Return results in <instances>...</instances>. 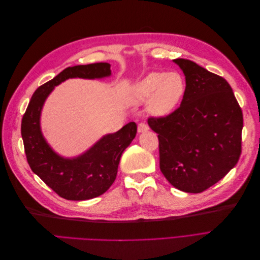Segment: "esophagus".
Segmentation results:
<instances>
[{"label": "esophagus", "instance_id": "esophagus-1", "mask_svg": "<svg viewBox=\"0 0 260 260\" xmlns=\"http://www.w3.org/2000/svg\"><path fill=\"white\" fill-rule=\"evenodd\" d=\"M149 130V127L147 125V123H145V122H141V123H139V125H138V132H146V131H148Z\"/></svg>", "mask_w": 260, "mask_h": 260}]
</instances>
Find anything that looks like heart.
<instances>
[{
	"label": "heart",
	"instance_id": "heart-1",
	"mask_svg": "<svg viewBox=\"0 0 260 260\" xmlns=\"http://www.w3.org/2000/svg\"><path fill=\"white\" fill-rule=\"evenodd\" d=\"M184 92V81L177 73H151L132 86L131 100L141 104L148 101L147 112L165 116L172 112Z\"/></svg>",
	"mask_w": 260,
	"mask_h": 260
}]
</instances>
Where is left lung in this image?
<instances>
[{
    "label": "left lung",
    "instance_id": "left-lung-1",
    "mask_svg": "<svg viewBox=\"0 0 260 260\" xmlns=\"http://www.w3.org/2000/svg\"><path fill=\"white\" fill-rule=\"evenodd\" d=\"M185 76L180 106L149 117L158 133L159 167L180 191L201 193L221 180L239 161L243 114L225 79L196 62L174 59Z\"/></svg>",
    "mask_w": 260,
    "mask_h": 260
}]
</instances>
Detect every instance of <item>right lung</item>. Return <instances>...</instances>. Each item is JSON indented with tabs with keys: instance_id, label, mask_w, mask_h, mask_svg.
Segmentation results:
<instances>
[{
	"instance_id": "obj_1",
	"label": "right lung",
	"mask_w": 260,
	"mask_h": 260,
	"mask_svg": "<svg viewBox=\"0 0 260 260\" xmlns=\"http://www.w3.org/2000/svg\"><path fill=\"white\" fill-rule=\"evenodd\" d=\"M108 76H111L108 62L68 67L39 86L23 114L21 137L29 166L46 185L65 200H91L111 187L117 176L121 154L136 138L137 124L129 122L119 131L104 136L84 154L76 158H64L53 151L42 136V106L54 86L69 78L95 79Z\"/></svg>"
}]
</instances>
